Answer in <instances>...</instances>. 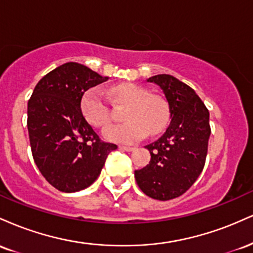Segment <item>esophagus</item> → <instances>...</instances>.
<instances>
[{
  "mask_svg": "<svg viewBox=\"0 0 253 253\" xmlns=\"http://www.w3.org/2000/svg\"><path fill=\"white\" fill-rule=\"evenodd\" d=\"M121 150L126 151V152H130V151L134 150V147H130V146H120Z\"/></svg>",
  "mask_w": 253,
  "mask_h": 253,
  "instance_id": "esophagus-1",
  "label": "esophagus"
}]
</instances>
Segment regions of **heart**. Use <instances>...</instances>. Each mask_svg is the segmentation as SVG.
<instances>
[{"label": "heart", "mask_w": 253, "mask_h": 253, "mask_svg": "<svg viewBox=\"0 0 253 253\" xmlns=\"http://www.w3.org/2000/svg\"><path fill=\"white\" fill-rule=\"evenodd\" d=\"M110 97L127 104L123 119L126 123L109 126L103 130L106 140L129 144L144 138L146 133H161L169 120L167 104L161 97L150 95L144 86L134 83H120L109 89ZM81 113L85 121L96 128H103L112 120V114L104 96L98 88L85 90L81 98Z\"/></svg>", "instance_id": "1"}]
</instances>
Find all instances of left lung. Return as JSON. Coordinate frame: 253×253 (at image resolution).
I'll list each match as a JSON object with an SVG mask.
<instances>
[{"mask_svg": "<svg viewBox=\"0 0 253 253\" xmlns=\"http://www.w3.org/2000/svg\"><path fill=\"white\" fill-rule=\"evenodd\" d=\"M163 91L170 125L158 140L147 145L151 161L134 171L136 184L161 201L184 194L202 172L211 135L210 112L195 90L171 75L147 78Z\"/></svg>", "mask_w": 253, "mask_h": 253, "instance_id": "8db88e82", "label": "left lung"}]
</instances>
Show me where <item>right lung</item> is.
I'll use <instances>...</instances> for the list:
<instances>
[{"label":"right lung","mask_w":253,"mask_h":253,"mask_svg":"<svg viewBox=\"0 0 253 253\" xmlns=\"http://www.w3.org/2000/svg\"><path fill=\"white\" fill-rule=\"evenodd\" d=\"M80 63H65L38 82L28 101L27 127L38 169L63 193L88 188L115 144L101 141L81 113L84 91L104 82Z\"/></svg>","instance_id":"1"}]
</instances>
